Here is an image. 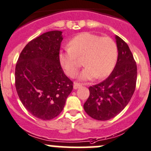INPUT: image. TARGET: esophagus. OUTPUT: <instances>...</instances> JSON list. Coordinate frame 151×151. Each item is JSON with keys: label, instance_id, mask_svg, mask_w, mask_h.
Returning <instances> with one entry per match:
<instances>
[{"label": "esophagus", "instance_id": "esophagus-1", "mask_svg": "<svg viewBox=\"0 0 151 151\" xmlns=\"http://www.w3.org/2000/svg\"><path fill=\"white\" fill-rule=\"evenodd\" d=\"M82 86V84H80V83H74V89H78L79 88H80V87Z\"/></svg>", "mask_w": 151, "mask_h": 151}]
</instances>
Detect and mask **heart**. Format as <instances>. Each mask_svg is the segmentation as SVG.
<instances>
[{
	"mask_svg": "<svg viewBox=\"0 0 151 151\" xmlns=\"http://www.w3.org/2000/svg\"><path fill=\"white\" fill-rule=\"evenodd\" d=\"M118 55V47L113 39L84 32L70 40L68 47L60 51L59 60L67 75L74 77L80 66L78 58H83L85 67L80 78L88 80L95 77L101 79L109 75L115 68Z\"/></svg>",
	"mask_w": 151,
	"mask_h": 151,
	"instance_id": "b5f03b06",
	"label": "heart"
}]
</instances>
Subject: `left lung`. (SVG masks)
I'll return each mask as SVG.
<instances>
[{"mask_svg":"<svg viewBox=\"0 0 151 151\" xmlns=\"http://www.w3.org/2000/svg\"><path fill=\"white\" fill-rule=\"evenodd\" d=\"M118 56L110 75L89 87L90 96L84 104L87 114L98 121H107L126 107L135 91L137 77L136 61L127 44L115 36Z\"/></svg>","mask_w":151,"mask_h":151,"instance_id":"8db88e82","label":"left lung"}]
</instances>
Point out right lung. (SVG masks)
<instances>
[{"label": "right lung", "instance_id": "right-lung-1", "mask_svg": "<svg viewBox=\"0 0 151 151\" xmlns=\"http://www.w3.org/2000/svg\"><path fill=\"white\" fill-rule=\"evenodd\" d=\"M63 37L60 30L43 33L28 42L15 67V87L25 109L39 119L47 121L63 110L73 90L59 60Z\"/></svg>", "mask_w": 151, "mask_h": 151}]
</instances>
